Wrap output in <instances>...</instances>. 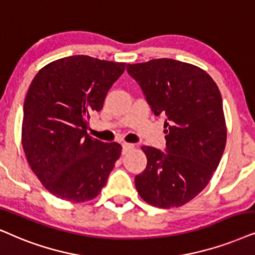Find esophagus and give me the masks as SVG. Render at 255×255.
Returning a JSON list of instances; mask_svg holds the SVG:
<instances>
[{
  "label": "esophagus",
  "mask_w": 255,
  "mask_h": 255,
  "mask_svg": "<svg viewBox=\"0 0 255 255\" xmlns=\"http://www.w3.org/2000/svg\"><path fill=\"white\" fill-rule=\"evenodd\" d=\"M122 147H123V154L127 152L128 150H130V148L133 147V144H130V143H123L122 144Z\"/></svg>",
  "instance_id": "esophagus-1"
}]
</instances>
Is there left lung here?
<instances>
[{
  "mask_svg": "<svg viewBox=\"0 0 255 255\" xmlns=\"http://www.w3.org/2000/svg\"><path fill=\"white\" fill-rule=\"evenodd\" d=\"M156 116L165 117V152L143 146L147 164L134 184L152 206L179 207L206 187L226 145L223 99L203 69L172 58L127 65Z\"/></svg>",
  "mask_w": 255,
  "mask_h": 255,
  "instance_id": "left-lung-1",
  "label": "left lung"
}]
</instances>
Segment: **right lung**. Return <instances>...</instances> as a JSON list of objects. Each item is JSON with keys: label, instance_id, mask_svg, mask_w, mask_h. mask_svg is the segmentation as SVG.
Instances as JSON below:
<instances>
[{"label": "right lung", "instance_id": "right-lung-1", "mask_svg": "<svg viewBox=\"0 0 255 255\" xmlns=\"http://www.w3.org/2000/svg\"><path fill=\"white\" fill-rule=\"evenodd\" d=\"M125 63L69 56L42 68L23 107L22 145L31 170L49 192L83 203L97 197L121 156L118 143L87 133Z\"/></svg>", "mask_w": 255, "mask_h": 255}]
</instances>
